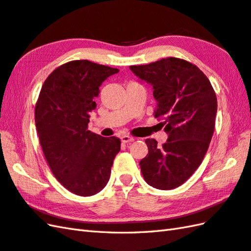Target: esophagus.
<instances>
[{"label": "esophagus", "instance_id": "esophagus-1", "mask_svg": "<svg viewBox=\"0 0 251 251\" xmlns=\"http://www.w3.org/2000/svg\"><path fill=\"white\" fill-rule=\"evenodd\" d=\"M121 140L123 143H128V142H132L133 140H135V138L131 136H128V135H124V136H122Z\"/></svg>", "mask_w": 251, "mask_h": 251}]
</instances>
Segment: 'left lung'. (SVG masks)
<instances>
[{
    "label": "left lung",
    "instance_id": "8db88e82",
    "mask_svg": "<svg viewBox=\"0 0 251 251\" xmlns=\"http://www.w3.org/2000/svg\"><path fill=\"white\" fill-rule=\"evenodd\" d=\"M130 69L153 85L154 116L168 133L161 147L155 139L145 140L149 154L140 161L142 176L154 188L174 189L194 174L207 152L215 129L216 94L202 71L178 57Z\"/></svg>",
    "mask_w": 251,
    "mask_h": 251
}]
</instances>
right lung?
<instances>
[{"instance_id":"1","label":"right lung","mask_w":251,"mask_h":251,"mask_svg":"<svg viewBox=\"0 0 251 251\" xmlns=\"http://www.w3.org/2000/svg\"><path fill=\"white\" fill-rule=\"evenodd\" d=\"M118 68L87 60L55 68L40 90L35 124L40 147L55 178L67 190L90 197L107 185L121 140L87 129L99 86Z\"/></svg>"}]
</instances>
